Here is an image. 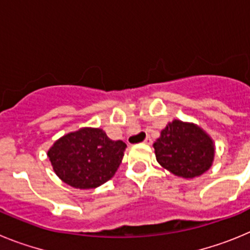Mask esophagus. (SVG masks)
I'll return each mask as SVG.
<instances>
[{"instance_id":"1","label":"esophagus","mask_w":250,"mask_h":250,"mask_svg":"<svg viewBox=\"0 0 250 250\" xmlns=\"http://www.w3.org/2000/svg\"><path fill=\"white\" fill-rule=\"evenodd\" d=\"M144 143H145V144L150 145L152 143V139L150 138V136H146V139H145V140H144Z\"/></svg>"}]
</instances>
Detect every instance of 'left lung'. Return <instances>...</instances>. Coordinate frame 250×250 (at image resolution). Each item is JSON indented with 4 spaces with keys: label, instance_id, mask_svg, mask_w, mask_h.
<instances>
[{
    "label": "left lung",
    "instance_id": "8db88e82",
    "mask_svg": "<svg viewBox=\"0 0 250 250\" xmlns=\"http://www.w3.org/2000/svg\"><path fill=\"white\" fill-rule=\"evenodd\" d=\"M161 167L182 178H195L211 167L213 140L194 124L174 120L167 124L154 143Z\"/></svg>",
    "mask_w": 250,
    "mask_h": 250
}]
</instances>
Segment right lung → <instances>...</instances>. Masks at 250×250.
I'll list each match as a JSON object with an SVG mask.
<instances>
[{
  "label": "right lung",
  "instance_id": "obj_1",
  "mask_svg": "<svg viewBox=\"0 0 250 250\" xmlns=\"http://www.w3.org/2000/svg\"><path fill=\"white\" fill-rule=\"evenodd\" d=\"M126 144L107 138L100 129H80L56 141L48 150L55 173L77 189H92L116 173Z\"/></svg>",
  "mask_w": 250,
  "mask_h": 250
}]
</instances>
